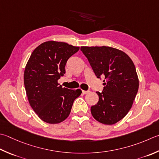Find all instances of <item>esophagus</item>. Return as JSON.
Listing matches in <instances>:
<instances>
[{"label": "esophagus", "instance_id": "esophagus-1", "mask_svg": "<svg viewBox=\"0 0 159 159\" xmlns=\"http://www.w3.org/2000/svg\"><path fill=\"white\" fill-rule=\"evenodd\" d=\"M82 92H83V94H88V93H89V90H88V91H85V90H82Z\"/></svg>", "mask_w": 159, "mask_h": 159}]
</instances>
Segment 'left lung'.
Segmentation results:
<instances>
[{
  "mask_svg": "<svg viewBox=\"0 0 159 159\" xmlns=\"http://www.w3.org/2000/svg\"><path fill=\"white\" fill-rule=\"evenodd\" d=\"M96 77H105L98 101L91 107L93 117L105 125L119 122L131 109L139 89V79L132 59L110 47H81Z\"/></svg>",
  "mask_w": 159,
  "mask_h": 159,
  "instance_id": "obj_1",
  "label": "left lung"
}]
</instances>
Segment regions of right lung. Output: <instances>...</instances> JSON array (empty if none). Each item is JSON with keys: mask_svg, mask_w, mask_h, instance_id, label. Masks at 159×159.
<instances>
[{"mask_svg": "<svg viewBox=\"0 0 159 159\" xmlns=\"http://www.w3.org/2000/svg\"><path fill=\"white\" fill-rule=\"evenodd\" d=\"M79 50V47L51 40L39 45L30 56L24 71L25 88L31 107L46 123L66 119L74 100L82 93L58 83L65 74L67 60Z\"/></svg>", "mask_w": 159, "mask_h": 159, "instance_id": "1", "label": "right lung"}]
</instances>
